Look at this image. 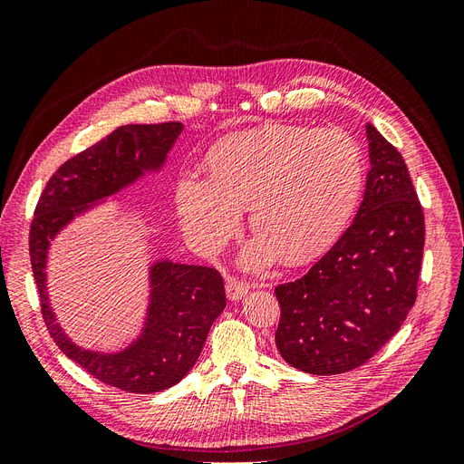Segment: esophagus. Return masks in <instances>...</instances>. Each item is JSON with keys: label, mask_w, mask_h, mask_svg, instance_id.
<instances>
[{"label": "esophagus", "mask_w": 464, "mask_h": 464, "mask_svg": "<svg viewBox=\"0 0 464 464\" xmlns=\"http://www.w3.org/2000/svg\"><path fill=\"white\" fill-rule=\"evenodd\" d=\"M227 292H228V298H230V300H242L244 296H247L249 285L246 283V280L230 276V278L227 280Z\"/></svg>", "instance_id": "obj_1"}]
</instances>
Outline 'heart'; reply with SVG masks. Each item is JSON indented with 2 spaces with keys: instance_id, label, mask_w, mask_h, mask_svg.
Returning a JSON list of instances; mask_svg holds the SVG:
<instances>
[{
  "instance_id": "obj_1",
  "label": "heart",
  "mask_w": 464,
  "mask_h": 464,
  "mask_svg": "<svg viewBox=\"0 0 464 464\" xmlns=\"http://www.w3.org/2000/svg\"><path fill=\"white\" fill-rule=\"evenodd\" d=\"M208 170L210 178L186 174L178 181L186 232L203 249H218L249 207L259 237L246 261L261 266L276 254L288 263L321 254L358 199L363 164L356 141L341 130L271 125L215 147Z\"/></svg>"
}]
</instances>
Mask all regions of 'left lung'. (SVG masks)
I'll list each match as a JSON object with an SVG mask.
<instances>
[{"label": "left lung", "mask_w": 464, "mask_h": 464, "mask_svg": "<svg viewBox=\"0 0 464 464\" xmlns=\"http://www.w3.org/2000/svg\"><path fill=\"white\" fill-rule=\"evenodd\" d=\"M366 135L372 168L353 224L304 276L275 288L276 348L305 373L366 363L416 302L424 210L402 154L372 123Z\"/></svg>", "instance_id": "obj_1"}]
</instances>
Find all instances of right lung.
I'll list each match as a JSON object with an SVG mask.
<instances>
[{
	"mask_svg": "<svg viewBox=\"0 0 464 464\" xmlns=\"http://www.w3.org/2000/svg\"><path fill=\"white\" fill-rule=\"evenodd\" d=\"M184 130L179 121L121 125L102 141L63 162L42 191L31 224V265L40 310L62 353L98 382L128 392L176 385L195 366L207 334L227 305L222 276L213 266L157 261L150 266V304L141 336L121 353L102 354L72 343L55 323L46 292L50 240L92 203L160 170Z\"/></svg>",
	"mask_w": 464,
	"mask_h": 464,
	"instance_id": "right-lung-1",
	"label": "right lung"
}]
</instances>
